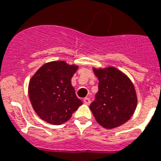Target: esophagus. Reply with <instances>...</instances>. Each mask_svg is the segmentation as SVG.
<instances>
[{
  "label": "esophagus",
  "instance_id": "esophagus-1",
  "mask_svg": "<svg viewBox=\"0 0 161 161\" xmlns=\"http://www.w3.org/2000/svg\"><path fill=\"white\" fill-rule=\"evenodd\" d=\"M83 102L85 104H87V105H89L90 103V99H89V98H85V99H83Z\"/></svg>",
  "mask_w": 161,
  "mask_h": 161
}]
</instances>
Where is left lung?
Wrapping results in <instances>:
<instances>
[{"label": "left lung", "instance_id": "8db88e82", "mask_svg": "<svg viewBox=\"0 0 161 161\" xmlns=\"http://www.w3.org/2000/svg\"><path fill=\"white\" fill-rule=\"evenodd\" d=\"M93 71L99 80V91L90 106L95 120L108 129L123 125L133 115L137 104L133 84L114 66Z\"/></svg>", "mask_w": 161, "mask_h": 161}]
</instances>
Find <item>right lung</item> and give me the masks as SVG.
I'll return each mask as SVG.
<instances>
[{
	"mask_svg": "<svg viewBox=\"0 0 161 161\" xmlns=\"http://www.w3.org/2000/svg\"><path fill=\"white\" fill-rule=\"evenodd\" d=\"M78 66L64 61L47 62L36 71L29 84L33 108L45 122L61 125L71 119L82 101L71 86V77Z\"/></svg>",
	"mask_w": 161,
	"mask_h": 161,
	"instance_id": "add662e5",
	"label": "right lung"
}]
</instances>
